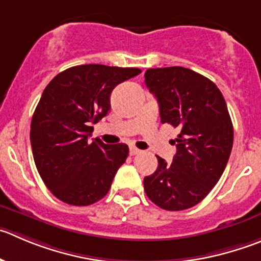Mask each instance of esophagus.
Instances as JSON below:
<instances>
[{
    "mask_svg": "<svg viewBox=\"0 0 261 261\" xmlns=\"http://www.w3.org/2000/svg\"><path fill=\"white\" fill-rule=\"evenodd\" d=\"M140 152H141V150H138L137 147H133V146H130V147H129V153H130L132 156L138 155Z\"/></svg>",
    "mask_w": 261,
    "mask_h": 261,
    "instance_id": "obj_1",
    "label": "esophagus"
}]
</instances>
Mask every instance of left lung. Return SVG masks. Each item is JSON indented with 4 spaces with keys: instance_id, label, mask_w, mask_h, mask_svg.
Segmentation results:
<instances>
[{
    "instance_id": "obj_1",
    "label": "left lung",
    "mask_w": 261,
    "mask_h": 261,
    "mask_svg": "<svg viewBox=\"0 0 261 261\" xmlns=\"http://www.w3.org/2000/svg\"><path fill=\"white\" fill-rule=\"evenodd\" d=\"M145 83L158 98L161 123L179 128L173 163L160 156L143 179L147 197L169 212L190 209L222 177L233 146V125L222 92L206 76L182 66L147 69Z\"/></svg>"
}]
</instances>
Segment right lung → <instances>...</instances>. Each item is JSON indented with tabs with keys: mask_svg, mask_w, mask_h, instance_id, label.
<instances>
[{
	"mask_svg": "<svg viewBox=\"0 0 261 261\" xmlns=\"http://www.w3.org/2000/svg\"><path fill=\"white\" fill-rule=\"evenodd\" d=\"M141 73L137 68L87 64L69 68L44 88L31 124L34 163L46 187L63 202L87 206L109 192L125 163V143L89 141L108 115L113 89Z\"/></svg>",
	"mask_w": 261,
	"mask_h": 261,
	"instance_id": "add662e5",
	"label": "right lung"
}]
</instances>
